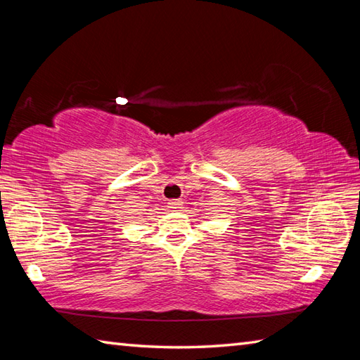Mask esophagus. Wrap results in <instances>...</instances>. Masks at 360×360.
Here are the masks:
<instances>
[{"mask_svg": "<svg viewBox=\"0 0 360 360\" xmlns=\"http://www.w3.org/2000/svg\"><path fill=\"white\" fill-rule=\"evenodd\" d=\"M181 205H182V201H181V200H170V201H168V207H170L172 210L181 209Z\"/></svg>", "mask_w": 360, "mask_h": 360, "instance_id": "1", "label": "esophagus"}]
</instances>
